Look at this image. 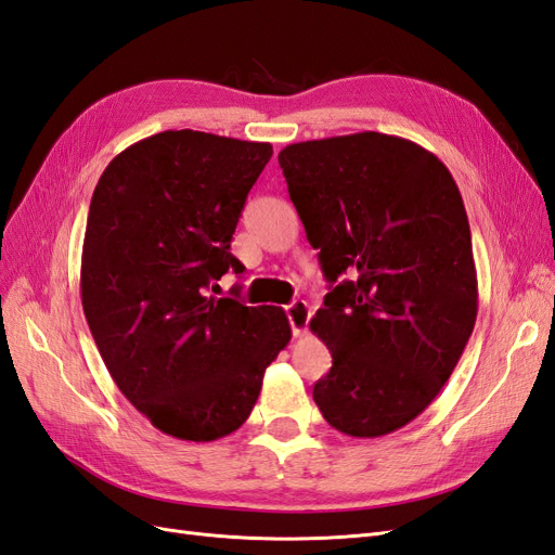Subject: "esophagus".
<instances>
[{"mask_svg": "<svg viewBox=\"0 0 555 555\" xmlns=\"http://www.w3.org/2000/svg\"><path fill=\"white\" fill-rule=\"evenodd\" d=\"M284 314H287L292 333L296 335V338H300V335H306L308 324H310V317H312V308L306 304V300H294V304L284 306Z\"/></svg>", "mask_w": 555, "mask_h": 555, "instance_id": "34e87169", "label": "esophagus"}]
</instances>
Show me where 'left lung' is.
Returning a JSON list of instances; mask_svg holds the SVG:
<instances>
[{"label":"left lung","instance_id":"1","mask_svg":"<svg viewBox=\"0 0 555 555\" xmlns=\"http://www.w3.org/2000/svg\"><path fill=\"white\" fill-rule=\"evenodd\" d=\"M331 292L310 328L333 357L312 398L351 438L422 414L477 319L461 192L422 145L379 131L292 143L278 155Z\"/></svg>","mask_w":555,"mask_h":555}]
</instances>
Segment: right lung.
Masks as SVG:
<instances>
[{
    "label": "right lung",
    "instance_id": "right-lung-1",
    "mask_svg": "<svg viewBox=\"0 0 555 555\" xmlns=\"http://www.w3.org/2000/svg\"><path fill=\"white\" fill-rule=\"evenodd\" d=\"M271 155V143L162 131L122 150L92 194L82 312L117 389L178 440L241 428L292 338L282 308L210 294L243 273L229 247Z\"/></svg>",
    "mask_w": 555,
    "mask_h": 555
}]
</instances>
